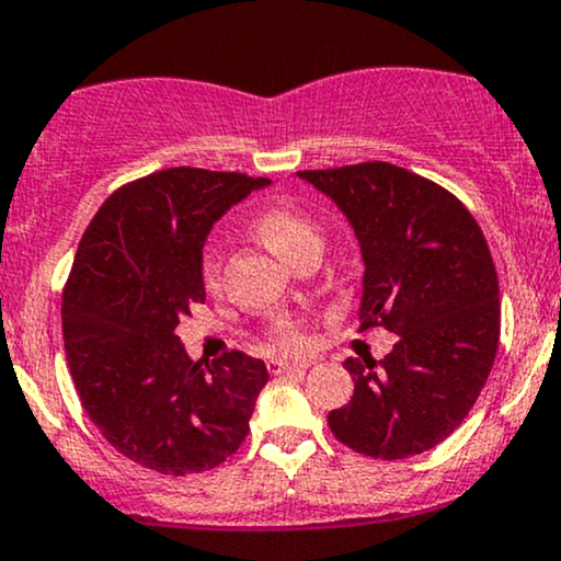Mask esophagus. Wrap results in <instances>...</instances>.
<instances>
[{"instance_id":"34e87169","label":"esophagus","mask_w":561,"mask_h":561,"mask_svg":"<svg viewBox=\"0 0 561 561\" xmlns=\"http://www.w3.org/2000/svg\"><path fill=\"white\" fill-rule=\"evenodd\" d=\"M310 363L308 360H282V357H274V360H268V370H272V374H289V370H302V368H308Z\"/></svg>"}]
</instances>
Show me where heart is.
Wrapping results in <instances>:
<instances>
[{"label":"heart","mask_w":561,"mask_h":561,"mask_svg":"<svg viewBox=\"0 0 561 561\" xmlns=\"http://www.w3.org/2000/svg\"><path fill=\"white\" fill-rule=\"evenodd\" d=\"M255 232L261 234V240L266 242L272 251L285 259L293 266L306 259L310 253H321L323 234L321 227L316 225L313 219H308L306 214L295 211V208L287 206H274L268 211H263L259 219H255ZM219 274H221V253L216 248H208L204 253V261H201V276H204V285L208 289L219 287ZM272 340L279 347L285 350H298L306 342V334H302L300 323L287 319H276L272 323Z\"/></svg>","instance_id":"heart-1"}]
</instances>
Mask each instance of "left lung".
<instances>
[{
	"instance_id": "left-lung-1",
	"label": "left lung",
	"mask_w": 561,
	"mask_h": 561,
	"mask_svg": "<svg viewBox=\"0 0 561 561\" xmlns=\"http://www.w3.org/2000/svg\"><path fill=\"white\" fill-rule=\"evenodd\" d=\"M298 178L334 201L360 242V332L400 336L379 363L347 357L353 400L329 413V428L376 460L434 449L470 413L499 347V279L481 227L449 191L389 161Z\"/></svg>"
}]
</instances>
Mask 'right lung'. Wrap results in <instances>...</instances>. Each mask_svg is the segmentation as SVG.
Listing matches in <instances>:
<instances>
[{
  "instance_id": "right-lung-1",
  "label": "right lung",
  "mask_w": 561,
  "mask_h": 561,
  "mask_svg": "<svg viewBox=\"0 0 561 561\" xmlns=\"http://www.w3.org/2000/svg\"><path fill=\"white\" fill-rule=\"evenodd\" d=\"M266 185L172 167L112 193L80 240L62 293L67 366L93 426L148 470H211L251 431L263 360L232 350L193 363L174 329L206 300L201 261L214 221Z\"/></svg>"
}]
</instances>
